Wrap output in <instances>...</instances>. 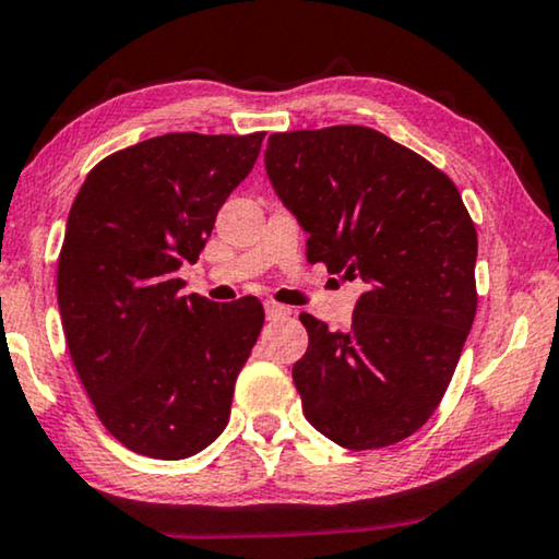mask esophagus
<instances>
[{
	"label": "esophagus",
	"mask_w": 559,
	"mask_h": 559,
	"mask_svg": "<svg viewBox=\"0 0 559 559\" xmlns=\"http://www.w3.org/2000/svg\"><path fill=\"white\" fill-rule=\"evenodd\" d=\"M288 313H290L288 306L276 304V301H265V317L269 319H281V317H288Z\"/></svg>",
	"instance_id": "34e87169"
}]
</instances>
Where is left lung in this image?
Returning a JSON list of instances; mask_svg holds the SVG:
<instances>
[{"mask_svg":"<svg viewBox=\"0 0 559 559\" xmlns=\"http://www.w3.org/2000/svg\"><path fill=\"white\" fill-rule=\"evenodd\" d=\"M265 171L309 263L361 278L347 332L301 313L304 415L349 451L400 443L443 397L476 317V227L455 185L367 126L273 133Z\"/></svg>","mask_w":559,"mask_h":559,"instance_id":"1","label":"left lung"}]
</instances>
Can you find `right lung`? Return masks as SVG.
Here are the masks:
<instances>
[{
    "instance_id": "right-lung-1",
    "label": "right lung",
    "mask_w": 559,
    "mask_h": 559,
    "mask_svg": "<svg viewBox=\"0 0 559 559\" xmlns=\"http://www.w3.org/2000/svg\"><path fill=\"white\" fill-rule=\"evenodd\" d=\"M265 133H164L91 169L70 207L58 306L98 420L129 451L179 461L230 418L233 390L263 329L255 296H182L217 210L250 175Z\"/></svg>"
}]
</instances>
